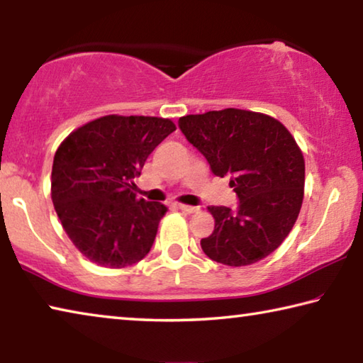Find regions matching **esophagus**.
<instances>
[{"label": "esophagus", "mask_w": 363, "mask_h": 363, "mask_svg": "<svg viewBox=\"0 0 363 363\" xmlns=\"http://www.w3.org/2000/svg\"><path fill=\"white\" fill-rule=\"evenodd\" d=\"M177 208H179V210H182V211H186V213H196L200 210V206H190V205H182V203L177 205Z\"/></svg>", "instance_id": "1"}]
</instances>
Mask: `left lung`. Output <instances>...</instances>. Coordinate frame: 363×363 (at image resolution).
<instances>
[{
    "label": "left lung",
    "instance_id": "left-lung-1",
    "mask_svg": "<svg viewBox=\"0 0 363 363\" xmlns=\"http://www.w3.org/2000/svg\"><path fill=\"white\" fill-rule=\"evenodd\" d=\"M184 136L229 186L238 206H208L214 230L201 238L210 259L250 266L277 250L296 223L304 199V157L279 120L242 108L211 110L179 118Z\"/></svg>",
    "mask_w": 363,
    "mask_h": 363
}]
</instances>
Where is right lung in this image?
Instances as JSON below:
<instances>
[{
    "label": "right lung",
    "instance_id": "1",
    "mask_svg": "<svg viewBox=\"0 0 363 363\" xmlns=\"http://www.w3.org/2000/svg\"><path fill=\"white\" fill-rule=\"evenodd\" d=\"M174 130L169 118L106 115L77 128L59 145L51 174L54 210L91 262L121 269L150 251L168 208L138 199L134 179Z\"/></svg>",
    "mask_w": 363,
    "mask_h": 363
}]
</instances>
